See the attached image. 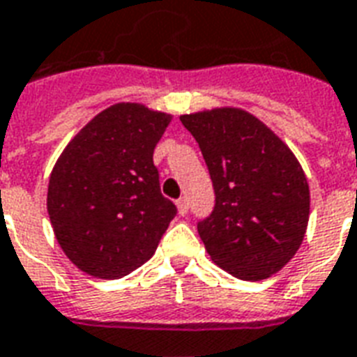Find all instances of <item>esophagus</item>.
Here are the masks:
<instances>
[{"label": "esophagus", "instance_id": "obj_1", "mask_svg": "<svg viewBox=\"0 0 357 357\" xmlns=\"http://www.w3.org/2000/svg\"><path fill=\"white\" fill-rule=\"evenodd\" d=\"M176 206H178L179 215H185V213L189 212V202H187L185 197H181V199H179L178 202H176Z\"/></svg>", "mask_w": 357, "mask_h": 357}]
</instances>
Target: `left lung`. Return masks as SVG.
<instances>
[{"instance_id": "8db88e82", "label": "left lung", "mask_w": 357, "mask_h": 357, "mask_svg": "<svg viewBox=\"0 0 357 357\" xmlns=\"http://www.w3.org/2000/svg\"><path fill=\"white\" fill-rule=\"evenodd\" d=\"M215 192L199 234L215 265L240 280L278 273L305 238L310 192L289 147L248 112L221 107L181 115Z\"/></svg>"}]
</instances>
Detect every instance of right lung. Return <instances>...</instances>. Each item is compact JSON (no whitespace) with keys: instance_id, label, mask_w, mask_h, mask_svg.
Instances as JSON below:
<instances>
[{"instance_id":"right-lung-1","label":"right lung","mask_w":357,"mask_h":357,"mask_svg":"<svg viewBox=\"0 0 357 357\" xmlns=\"http://www.w3.org/2000/svg\"><path fill=\"white\" fill-rule=\"evenodd\" d=\"M170 115L139 104L98 113L52 168L47 210L73 265L96 278H123L151 259L176 204L162 197L153 151Z\"/></svg>"}]
</instances>
